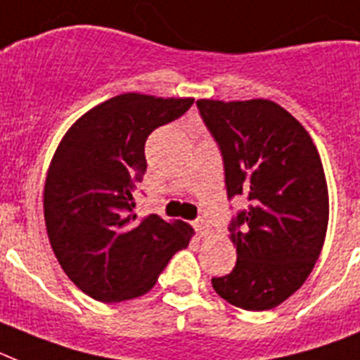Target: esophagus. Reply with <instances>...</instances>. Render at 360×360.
<instances>
[{"label": "esophagus", "instance_id": "34e87169", "mask_svg": "<svg viewBox=\"0 0 360 360\" xmlns=\"http://www.w3.org/2000/svg\"><path fill=\"white\" fill-rule=\"evenodd\" d=\"M194 229L199 236H208V234H210V223H208L205 217H198V219H195Z\"/></svg>", "mask_w": 360, "mask_h": 360}]
</instances>
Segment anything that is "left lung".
Returning <instances> with one entry per match:
<instances>
[{"mask_svg":"<svg viewBox=\"0 0 360 360\" xmlns=\"http://www.w3.org/2000/svg\"><path fill=\"white\" fill-rule=\"evenodd\" d=\"M195 104L221 152L226 198L249 201L229 225L236 265L212 278V288L241 309H273L302 288L324 245L329 203L320 155L304 126L274 102Z\"/></svg>","mask_w":360,"mask_h":360,"instance_id":"8db88e82","label":"left lung"}]
</instances>
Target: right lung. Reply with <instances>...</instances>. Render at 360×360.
<instances>
[{
  "label": "right lung",
  "mask_w": 360,
  "mask_h": 360,
  "mask_svg": "<svg viewBox=\"0 0 360 360\" xmlns=\"http://www.w3.org/2000/svg\"><path fill=\"white\" fill-rule=\"evenodd\" d=\"M192 104L194 98L113 96L72 124L54 153L44 192L47 234L65 274L95 300L141 297L188 245L186 223L157 214L137 219L134 192L146 172L148 135Z\"/></svg>",
  "instance_id": "obj_1"
}]
</instances>
